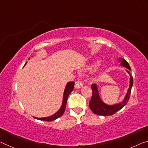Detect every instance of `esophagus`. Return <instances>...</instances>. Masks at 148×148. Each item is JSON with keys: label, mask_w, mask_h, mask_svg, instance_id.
Wrapping results in <instances>:
<instances>
[{"label": "esophagus", "mask_w": 148, "mask_h": 148, "mask_svg": "<svg viewBox=\"0 0 148 148\" xmlns=\"http://www.w3.org/2000/svg\"><path fill=\"white\" fill-rule=\"evenodd\" d=\"M83 83H82V82H81L80 81H77L75 82V87L76 88H80L83 87Z\"/></svg>", "instance_id": "esophagus-1"}]
</instances>
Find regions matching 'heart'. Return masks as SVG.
I'll use <instances>...</instances> for the list:
<instances>
[{
  "label": "heart",
  "instance_id": "obj_1",
  "mask_svg": "<svg viewBox=\"0 0 148 148\" xmlns=\"http://www.w3.org/2000/svg\"><path fill=\"white\" fill-rule=\"evenodd\" d=\"M99 63H100L99 61H95L94 62L92 63L91 65H90V66L89 67V68H90V69H95V67L99 65Z\"/></svg>",
  "mask_w": 148,
  "mask_h": 148
}]
</instances>
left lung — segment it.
<instances>
[{"label":"left lung","instance_id":"1","mask_svg":"<svg viewBox=\"0 0 148 148\" xmlns=\"http://www.w3.org/2000/svg\"><path fill=\"white\" fill-rule=\"evenodd\" d=\"M121 61V65L122 66H124L126 67L128 70H126L127 72L130 75V87L128 90V92H127V94L125 97V99L124 101L122 103L118 104H114V105L109 106L107 104H104L103 101H101V99H100L99 95V91H98V88L97 86L95 85V84H92L91 85V88L92 91V95L91 99L89 102V107L90 108L93 113H95V114L100 115V116H110L114 114H115L118 111L124 107V106L126 105V104L128 103L129 101L130 96L131 93V90L132 87L133 85V77L131 75L130 71L131 68L130 67L127 61L123 60L122 61L120 60Z\"/></svg>","mask_w":148,"mask_h":148}]
</instances>
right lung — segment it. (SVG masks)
Listing matches in <instances>:
<instances>
[{
	"instance_id": "add662e5",
	"label": "right lung",
	"mask_w": 148,
	"mask_h": 148,
	"mask_svg": "<svg viewBox=\"0 0 148 148\" xmlns=\"http://www.w3.org/2000/svg\"><path fill=\"white\" fill-rule=\"evenodd\" d=\"M74 85H75V83L73 81L69 82V83L67 84L66 87H65V90H64V94H63L62 106H61V108L58 111V112H57L56 114H54L53 115L51 116L45 117V118H39V119H38V118H36V117H34L35 119L42 120V121H53V120L61 117V116L63 115V114L65 112L68 97H69L70 93H71L73 91V90Z\"/></svg>"
}]
</instances>
